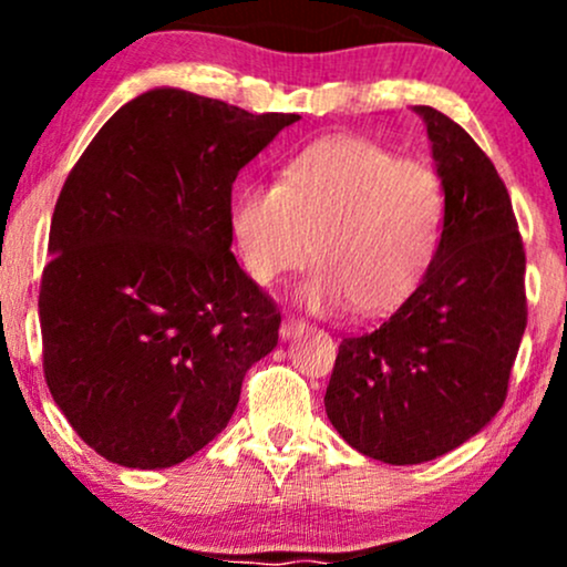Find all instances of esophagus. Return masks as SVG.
<instances>
[{"label": "esophagus", "instance_id": "esophagus-1", "mask_svg": "<svg viewBox=\"0 0 567 567\" xmlns=\"http://www.w3.org/2000/svg\"><path fill=\"white\" fill-rule=\"evenodd\" d=\"M303 328H306L303 320H298V317H292V315H285L282 328H279V333H282V338H292V336L303 333Z\"/></svg>", "mask_w": 567, "mask_h": 567}]
</instances>
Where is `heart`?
Masks as SVG:
<instances>
[{
    "label": "heart",
    "mask_w": 567,
    "mask_h": 567,
    "mask_svg": "<svg viewBox=\"0 0 567 567\" xmlns=\"http://www.w3.org/2000/svg\"><path fill=\"white\" fill-rule=\"evenodd\" d=\"M445 186L437 171L368 138L306 146L279 173L277 186L234 192L231 243L245 275L275 285L309 264L303 301L320 309L354 306L386 315L419 290L440 252Z\"/></svg>",
    "instance_id": "1"
}]
</instances>
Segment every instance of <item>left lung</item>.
Segmentation results:
<instances>
[{
    "label": "left lung",
    "instance_id": "obj_1",
    "mask_svg": "<svg viewBox=\"0 0 567 567\" xmlns=\"http://www.w3.org/2000/svg\"><path fill=\"white\" fill-rule=\"evenodd\" d=\"M415 112L445 186L440 252L389 320L343 338L324 392L338 434L394 466L453 451L498 413L528 324L525 247L504 181L451 116Z\"/></svg>",
    "mask_w": 567,
    "mask_h": 567
}]
</instances>
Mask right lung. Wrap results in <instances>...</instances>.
<instances>
[{
  "instance_id": "right-lung-1",
  "label": "right lung",
  "mask_w": 567,
  "mask_h": 567,
  "mask_svg": "<svg viewBox=\"0 0 567 567\" xmlns=\"http://www.w3.org/2000/svg\"><path fill=\"white\" fill-rule=\"evenodd\" d=\"M298 114L148 90L71 167L39 285L55 405L103 458L181 464L229 424L279 338L275 298L229 250L231 184Z\"/></svg>"
}]
</instances>
